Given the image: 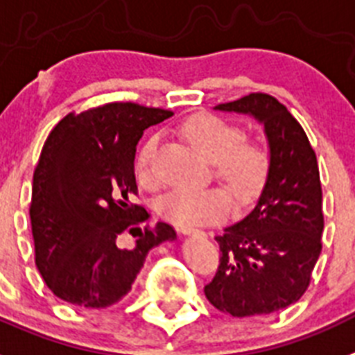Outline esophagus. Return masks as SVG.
<instances>
[{
  "instance_id": "34e87169",
  "label": "esophagus",
  "mask_w": 355,
  "mask_h": 355,
  "mask_svg": "<svg viewBox=\"0 0 355 355\" xmlns=\"http://www.w3.org/2000/svg\"><path fill=\"white\" fill-rule=\"evenodd\" d=\"M180 232L184 234V236H194V234H199V230H196L192 227H181Z\"/></svg>"
}]
</instances>
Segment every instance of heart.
I'll return each instance as SVG.
<instances>
[{
	"instance_id": "1",
	"label": "heart",
	"mask_w": 355,
	"mask_h": 355,
	"mask_svg": "<svg viewBox=\"0 0 355 355\" xmlns=\"http://www.w3.org/2000/svg\"><path fill=\"white\" fill-rule=\"evenodd\" d=\"M181 136L207 161L214 163L216 174L228 184L234 196L241 201L254 199L261 192L268 178L270 159L256 143L243 141L245 134L237 125L214 114L192 116L181 127ZM157 137H148L137 152L136 175L145 187H156L152 171ZM230 199L216 187H175L157 203L165 219L180 227H198L223 218Z\"/></svg>"
}]
</instances>
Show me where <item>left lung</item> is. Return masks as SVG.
<instances>
[{
  "mask_svg": "<svg viewBox=\"0 0 355 355\" xmlns=\"http://www.w3.org/2000/svg\"><path fill=\"white\" fill-rule=\"evenodd\" d=\"M214 108L261 123L270 171L252 212L216 236L221 257L205 295L234 318L272 314L300 301L321 254L323 192L315 152L297 119L268 94Z\"/></svg>",
  "mask_w": 355,
  "mask_h": 355,
  "instance_id": "8db88e82",
  "label": "left lung"
}]
</instances>
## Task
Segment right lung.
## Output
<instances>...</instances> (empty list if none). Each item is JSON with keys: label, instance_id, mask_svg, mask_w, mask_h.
Segmentation results:
<instances>
[{"label": "right lung", "instance_id": "1", "mask_svg": "<svg viewBox=\"0 0 355 355\" xmlns=\"http://www.w3.org/2000/svg\"><path fill=\"white\" fill-rule=\"evenodd\" d=\"M171 116L163 108L107 103L69 114L49 134L32 180L31 223L37 270L60 300L83 309L118 303L148 252L175 239L163 221L141 230L148 212L130 203L137 141ZM125 233L137 237L132 248L122 245Z\"/></svg>", "mask_w": 355, "mask_h": 355}]
</instances>
